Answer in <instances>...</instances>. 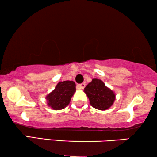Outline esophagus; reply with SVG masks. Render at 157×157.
Returning <instances> with one entry per match:
<instances>
[{
    "label": "esophagus",
    "instance_id": "34e87169",
    "mask_svg": "<svg viewBox=\"0 0 157 157\" xmlns=\"http://www.w3.org/2000/svg\"><path fill=\"white\" fill-rule=\"evenodd\" d=\"M86 86V84L84 83H81V84H78V86H77V88H78V89H83Z\"/></svg>",
    "mask_w": 157,
    "mask_h": 157
}]
</instances>
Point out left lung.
Returning <instances> with one entry per match:
<instances>
[{
	"instance_id": "8db88e82",
	"label": "left lung",
	"mask_w": 157,
	"mask_h": 157,
	"mask_svg": "<svg viewBox=\"0 0 157 157\" xmlns=\"http://www.w3.org/2000/svg\"><path fill=\"white\" fill-rule=\"evenodd\" d=\"M84 92L89 98L90 104L98 110H106L112 106L116 98L114 92L106 86L101 80L93 78L84 88Z\"/></svg>"
}]
</instances>
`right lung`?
I'll list each match as a JSON object with an SVG mask.
<instances>
[{"label":"right lung","instance_id":"obj_1","mask_svg":"<svg viewBox=\"0 0 157 157\" xmlns=\"http://www.w3.org/2000/svg\"><path fill=\"white\" fill-rule=\"evenodd\" d=\"M76 92V83L73 81H61L55 89L46 96L47 104L53 110H61L69 104Z\"/></svg>","mask_w":157,"mask_h":157}]
</instances>
